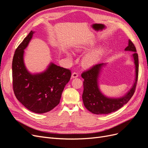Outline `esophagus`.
Masks as SVG:
<instances>
[{"label":"esophagus","mask_w":148,"mask_h":148,"mask_svg":"<svg viewBox=\"0 0 148 148\" xmlns=\"http://www.w3.org/2000/svg\"><path fill=\"white\" fill-rule=\"evenodd\" d=\"M78 75H79V74L77 72H73V73H72V74H71V77L73 78H77L78 77Z\"/></svg>","instance_id":"obj_1"}]
</instances>
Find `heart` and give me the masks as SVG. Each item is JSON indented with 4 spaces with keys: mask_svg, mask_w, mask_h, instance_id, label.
Masks as SVG:
<instances>
[{
    "mask_svg": "<svg viewBox=\"0 0 148 148\" xmlns=\"http://www.w3.org/2000/svg\"><path fill=\"white\" fill-rule=\"evenodd\" d=\"M99 57V51H95L85 55L83 58L82 64L83 66L89 67L95 64Z\"/></svg>",
    "mask_w": 148,
    "mask_h": 148,
    "instance_id": "heart-1",
    "label": "heart"
}]
</instances>
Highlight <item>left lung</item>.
Masks as SVG:
<instances>
[{
  "label": "left lung",
  "mask_w": 148,
  "mask_h": 148,
  "mask_svg": "<svg viewBox=\"0 0 148 148\" xmlns=\"http://www.w3.org/2000/svg\"><path fill=\"white\" fill-rule=\"evenodd\" d=\"M125 51H132L133 57L136 66V79L133 87L125 96L114 99L104 96L98 88L97 78L99 71L104 64L92 65L91 68L84 71L82 77L84 79L83 101L85 107L91 112L95 114H108L119 110L129 101L135 92L138 77V55L136 47L131 40Z\"/></svg>",
  "instance_id": "obj_1"
}]
</instances>
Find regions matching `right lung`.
Returning a JSON list of instances; mask_svg holds the SVG:
<instances>
[{"label": "right lung", "instance_id": "right-lung-1", "mask_svg": "<svg viewBox=\"0 0 148 148\" xmlns=\"http://www.w3.org/2000/svg\"><path fill=\"white\" fill-rule=\"evenodd\" d=\"M34 32L31 31L15 50L12 61L13 89L16 99L26 108L37 114L51 110L59 104L71 71L51 64L44 72L31 75L23 62L24 49Z\"/></svg>", "mask_w": 148, "mask_h": 148}]
</instances>
